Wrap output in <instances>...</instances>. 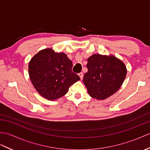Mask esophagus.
<instances>
[{
	"instance_id": "obj_1",
	"label": "esophagus",
	"mask_w": 150,
	"mask_h": 150,
	"mask_svg": "<svg viewBox=\"0 0 150 150\" xmlns=\"http://www.w3.org/2000/svg\"><path fill=\"white\" fill-rule=\"evenodd\" d=\"M79 76H80V78H81V79L82 80V78H83V73H82V72H81V73H79Z\"/></svg>"
}]
</instances>
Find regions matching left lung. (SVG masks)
<instances>
[{
  "instance_id": "1",
  "label": "left lung",
  "mask_w": 150,
  "mask_h": 150,
  "mask_svg": "<svg viewBox=\"0 0 150 150\" xmlns=\"http://www.w3.org/2000/svg\"><path fill=\"white\" fill-rule=\"evenodd\" d=\"M83 82L93 98L104 100L120 89L127 75L123 62L114 56L94 54L88 59Z\"/></svg>"
}]
</instances>
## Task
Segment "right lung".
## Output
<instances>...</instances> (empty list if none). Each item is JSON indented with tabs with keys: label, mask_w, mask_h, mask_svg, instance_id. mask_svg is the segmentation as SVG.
<instances>
[{
	"label": "right lung",
	"mask_w": 150,
	"mask_h": 150,
	"mask_svg": "<svg viewBox=\"0 0 150 150\" xmlns=\"http://www.w3.org/2000/svg\"><path fill=\"white\" fill-rule=\"evenodd\" d=\"M73 64L64 53L50 48L38 52L29 64V74L33 86L40 95L54 100L64 96L69 88L80 80L71 71Z\"/></svg>",
	"instance_id": "obj_1"
}]
</instances>
